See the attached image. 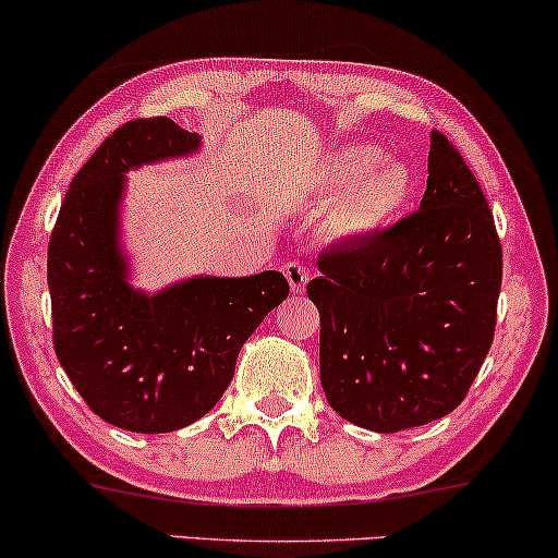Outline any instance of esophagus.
<instances>
[{"label":"esophagus","mask_w":558,"mask_h":558,"mask_svg":"<svg viewBox=\"0 0 558 558\" xmlns=\"http://www.w3.org/2000/svg\"><path fill=\"white\" fill-rule=\"evenodd\" d=\"M281 271H284V277L289 281V289H292L294 294H302L304 289H307L310 271L304 269L300 262H287L284 266H281Z\"/></svg>","instance_id":"1"}]
</instances>
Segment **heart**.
Returning a JSON list of instances; mask_svg holds the SVG:
<instances>
[{
  "label": "heart",
  "instance_id": "obj_1",
  "mask_svg": "<svg viewBox=\"0 0 558 558\" xmlns=\"http://www.w3.org/2000/svg\"><path fill=\"white\" fill-rule=\"evenodd\" d=\"M317 193L335 203L332 228L345 239L380 233L407 210L414 195V172L401 159H384L373 144L335 149L319 170Z\"/></svg>",
  "mask_w": 558,
  "mask_h": 558
}]
</instances>
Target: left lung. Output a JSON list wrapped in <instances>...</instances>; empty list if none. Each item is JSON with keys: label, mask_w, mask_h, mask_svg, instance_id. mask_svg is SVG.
<instances>
[{"label": "left lung", "mask_w": 558, "mask_h": 558, "mask_svg": "<svg viewBox=\"0 0 558 558\" xmlns=\"http://www.w3.org/2000/svg\"><path fill=\"white\" fill-rule=\"evenodd\" d=\"M319 380L330 407L393 434L460 407L493 345L502 251L475 174L432 132L418 210L317 258Z\"/></svg>", "instance_id": "8db88e82"}]
</instances>
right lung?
Here are the masks:
<instances>
[{
  "label": "right lung",
  "instance_id": "1",
  "mask_svg": "<svg viewBox=\"0 0 558 558\" xmlns=\"http://www.w3.org/2000/svg\"><path fill=\"white\" fill-rule=\"evenodd\" d=\"M197 149L201 136L167 117L119 126L73 178L50 235L56 355L90 411L126 432L165 434L208 414L243 342L289 294L279 271L193 277L155 294L129 281L126 172Z\"/></svg>",
  "mask_w": 558,
  "mask_h": 558
}]
</instances>
